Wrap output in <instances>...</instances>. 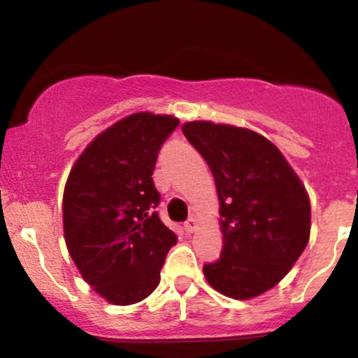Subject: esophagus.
I'll list each match as a JSON object with an SVG mask.
<instances>
[{"mask_svg": "<svg viewBox=\"0 0 358 358\" xmlns=\"http://www.w3.org/2000/svg\"><path fill=\"white\" fill-rule=\"evenodd\" d=\"M198 229V221L194 218H189L187 223H185V231L187 233H194Z\"/></svg>", "mask_w": 358, "mask_h": 358, "instance_id": "34e87169", "label": "esophagus"}]
</instances>
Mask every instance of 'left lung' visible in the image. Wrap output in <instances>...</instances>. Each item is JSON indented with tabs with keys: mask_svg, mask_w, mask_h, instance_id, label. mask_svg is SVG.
Segmentation results:
<instances>
[{
	"mask_svg": "<svg viewBox=\"0 0 358 358\" xmlns=\"http://www.w3.org/2000/svg\"><path fill=\"white\" fill-rule=\"evenodd\" d=\"M182 130L206 160L220 198L223 251L203 266L206 280L239 301L269 291L309 243L304 185L279 148L250 129L196 120Z\"/></svg>",
	"mask_w": 358,
	"mask_h": 358,
	"instance_id": "left-lung-1",
	"label": "left lung"
}]
</instances>
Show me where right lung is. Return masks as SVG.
I'll return each instance as SVG.
<instances>
[{
    "mask_svg": "<svg viewBox=\"0 0 358 358\" xmlns=\"http://www.w3.org/2000/svg\"><path fill=\"white\" fill-rule=\"evenodd\" d=\"M180 120L138 112L97 135L72 166L62 198L67 250L94 291L115 306L145 299L160 282L176 234L155 211L153 170Z\"/></svg>",
    "mask_w": 358,
    "mask_h": 358,
    "instance_id": "right-lung-1",
    "label": "right lung"
}]
</instances>
